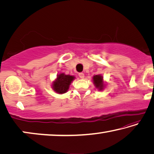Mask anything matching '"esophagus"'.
I'll use <instances>...</instances> for the list:
<instances>
[{
  "instance_id": "1",
  "label": "esophagus",
  "mask_w": 154,
  "mask_h": 154,
  "mask_svg": "<svg viewBox=\"0 0 154 154\" xmlns=\"http://www.w3.org/2000/svg\"><path fill=\"white\" fill-rule=\"evenodd\" d=\"M79 77L80 78H81V79H84V78H85V74H84V73H79Z\"/></svg>"
}]
</instances>
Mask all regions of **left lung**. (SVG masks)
Listing matches in <instances>:
<instances>
[{
    "mask_svg": "<svg viewBox=\"0 0 154 154\" xmlns=\"http://www.w3.org/2000/svg\"><path fill=\"white\" fill-rule=\"evenodd\" d=\"M92 81L95 88L99 91H103L106 87V82L104 81L103 76L101 74L94 75L92 77Z\"/></svg>",
    "mask_w": 154,
    "mask_h": 154,
    "instance_id": "left-lung-1",
    "label": "left lung"
}]
</instances>
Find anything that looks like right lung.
<instances>
[{"instance_id":"obj_1","label":"right lung","mask_w":154,"mask_h":154,"mask_svg":"<svg viewBox=\"0 0 154 154\" xmlns=\"http://www.w3.org/2000/svg\"><path fill=\"white\" fill-rule=\"evenodd\" d=\"M75 79V77L74 75L60 72L57 73L56 79L52 82L51 88L55 92L59 94H62L67 92L71 83Z\"/></svg>"}]
</instances>
